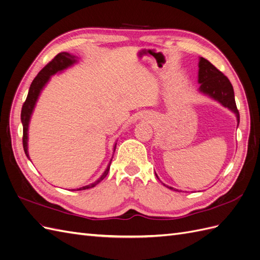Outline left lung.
I'll list each match as a JSON object with an SVG mask.
<instances>
[{"label": "left lung", "instance_id": "obj_1", "mask_svg": "<svg viewBox=\"0 0 260 260\" xmlns=\"http://www.w3.org/2000/svg\"><path fill=\"white\" fill-rule=\"evenodd\" d=\"M199 68L200 91L204 94H206L209 98L214 99L215 101H218L220 104L232 111L235 114V116H237L239 125L240 113L237 108V104H235L234 91L230 80L228 79L220 70H218L214 65H212L210 61H208L204 57L200 58ZM166 186L169 187L170 190L176 191V188L174 187L168 185Z\"/></svg>", "mask_w": 260, "mask_h": 260}]
</instances>
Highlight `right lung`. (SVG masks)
I'll return each mask as SVG.
<instances>
[{
  "label": "right lung",
  "mask_w": 260,
  "mask_h": 260,
  "mask_svg": "<svg viewBox=\"0 0 260 260\" xmlns=\"http://www.w3.org/2000/svg\"><path fill=\"white\" fill-rule=\"evenodd\" d=\"M77 61L75 55L69 54L67 52H61L59 54H57L48 65H46L40 73L38 74V76L35 78L32 83H31L30 88H29V92L27 99L25 101V103L22 105L21 108V122H22V129H23V135H22V145H23V151H25L26 156L29 158V154H28V128H29V121L31 118V114L34 112V108L36 106L37 100L40 95V93L42 91V89L44 88V85L48 83V81L50 80L51 76L55 75L58 72H61L66 68H68L69 66L74 65L75 62ZM116 144L114 146V152L116 149ZM30 159V158H29ZM112 162V160H111ZM111 162L108 164V166L106 168V170L104 171V174L102 175L95 182H93L89 185H85L82 187L77 188V190H73V191H81V190H86V188H91L94 187L96 184H99L102 180H103L109 171V167H111Z\"/></svg>",
  "instance_id": "add662e5"
}]
</instances>
